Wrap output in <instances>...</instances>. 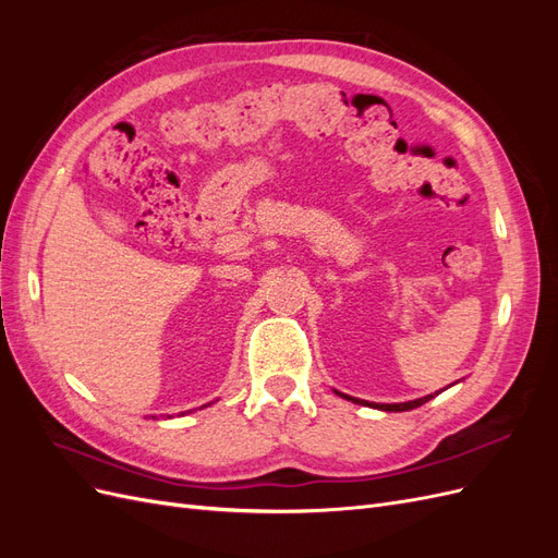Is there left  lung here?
Segmentation results:
<instances>
[{
  "instance_id": "left-lung-1",
  "label": "left lung",
  "mask_w": 558,
  "mask_h": 558,
  "mask_svg": "<svg viewBox=\"0 0 558 558\" xmlns=\"http://www.w3.org/2000/svg\"><path fill=\"white\" fill-rule=\"evenodd\" d=\"M337 396H342V398H347V400H351V402H359V404H367V408H377V410H384V412H408V410H414V408H421V404L424 402H428L430 398H435L437 393H433V396H424V398H416V400H410V402H396V404H379V402H367V400H359V398H351V396H344V393H340V391H335Z\"/></svg>"
}]
</instances>
